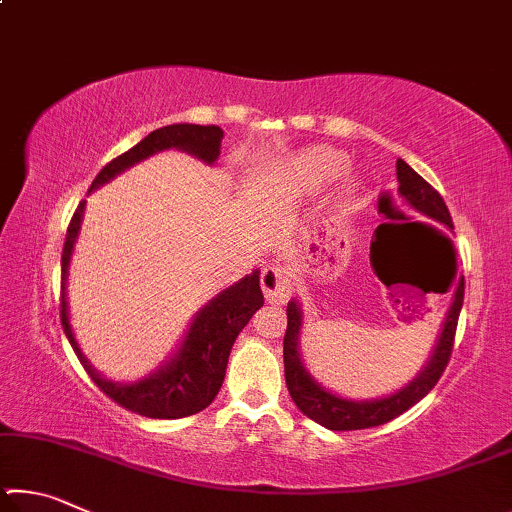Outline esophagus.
Instances as JSON below:
<instances>
[{"mask_svg": "<svg viewBox=\"0 0 512 512\" xmlns=\"http://www.w3.org/2000/svg\"><path fill=\"white\" fill-rule=\"evenodd\" d=\"M262 291L268 302L282 305L291 296V275L280 266H266L262 271Z\"/></svg>", "mask_w": 512, "mask_h": 512, "instance_id": "esophagus-1", "label": "esophagus"}]
</instances>
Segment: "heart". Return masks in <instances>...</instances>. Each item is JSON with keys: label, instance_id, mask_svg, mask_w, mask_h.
Instances as JSON below:
<instances>
[{"label": "heart", "instance_id": "1", "mask_svg": "<svg viewBox=\"0 0 512 512\" xmlns=\"http://www.w3.org/2000/svg\"><path fill=\"white\" fill-rule=\"evenodd\" d=\"M348 167L345 155L325 149V146H316V149H307L291 158L287 167L289 183L305 194H316L320 189L327 187L339 173ZM354 189V178H345L341 185L343 194H350Z\"/></svg>", "mask_w": 512, "mask_h": 512}]
</instances>
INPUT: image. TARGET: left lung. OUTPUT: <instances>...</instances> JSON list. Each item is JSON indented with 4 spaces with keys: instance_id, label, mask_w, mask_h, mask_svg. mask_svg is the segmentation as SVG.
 <instances>
[{
    "instance_id": "8db88e82",
    "label": "left lung",
    "mask_w": 512,
    "mask_h": 512,
    "mask_svg": "<svg viewBox=\"0 0 512 512\" xmlns=\"http://www.w3.org/2000/svg\"><path fill=\"white\" fill-rule=\"evenodd\" d=\"M397 194H400L402 203L409 205L413 212H418L427 219L436 221L443 232L445 241H452L449 235L454 232L452 216L440 194L433 189L420 173H415L409 164L402 158L397 160ZM440 232V230H438ZM463 291L465 282L458 277L452 302L440 325L436 345H433L431 357L424 363L422 370L415 375L409 384L397 388L395 393L384 397H372V400H350V397L336 395L325 388L323 384L311 377L305 361L300 354V334L302 323H305V311H302L298 298H293L287 305V334H284V377H287V388L296 402L298 409L325 429L332 431H354V429H368L379 427V424L391 422L397 415L409 411L413 404H418L424 395H427L433 386L438 384L440 375L447 368V361L452 357V345L456 334V323L461 316L463 307Z\"/></svg>"
}]
</instances>
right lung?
Wrapping results in <instances>:
<instances>
[{"mask_svg": "<svg viewBox=\"0 0 512 512\" xmlns=\"http://www.w3.org/2000/svg\"><path fill=\"white\" fill-rule=\"evenodd\" d=\"M223 131L219 126L198 124H171L158 128L137 142L133 149L121 153L99 171L90 192L108 185L119 173L128 171L135 164L144 162L155 153L176 149L194 155L205 164H214L221 155ZM85 214V201L76 207L72 223L67 228L63 246V277H60V323H63L67 341L72 343L76 357L110 400H115L124 409L158 420H176L185 415H194L210 406L223 384L225 368L232 343L241 329L248 325L255 311L264 305L262 287H259V268L230 284L228 289L216 293L212 300L196 311L189 323L183 341L176 345L167 359L149 375L135 381H112L103 377L85 357L79 341H76L72 323H69L67 307V277L72 264L76 239L81 235V223Z\"/></svg>", "mask_w": 512, "mask_h": 512, "instance_id": "add662e5", "label": "right lung"}]
</instances>
